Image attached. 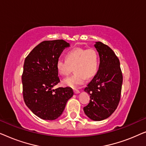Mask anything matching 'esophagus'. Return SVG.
I'll list each match as a JSON object with an SVG mask.
<instances>
[{
  "label": "esophagus",
  "instance_id": "34e87169",
  "mask_svg": "<svg viewBox=\"0 0 146 146\" xmlns=\"http://www.w3.org/2000/svg\"><path fill=\"white\" fill-rule=\"evenodd\" d=\"M74 93L76 94H78L80 93V91L78 90H77V89L74 90Z\"/></svg>",
  "mask_w": 146,
  "mask_h": 146
}]
</instances>
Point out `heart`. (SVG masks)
Returning a JSON list of instances; mask_svg holds the SVG:
<instances>
[{
    "label": "heart",
    "instance_id": "heart-1",
    "mask_svg": "<svg viewBox=\"0 0 146 146\" xmlns=\"http://www.w3.org/2000/svg\"><path fill=\"white\" fill-rule=\"evenodd\" d=\"M58 73L66 76L74 67V74L62 81L64 86L77 88L85 82L86 78H91L96 74L99 66V55L94 48L84 49L76 48L66 54V60L56 62Z\"/></svg>",
    "mask_w": 146,
    "mask_h": 146
}]
</instances>
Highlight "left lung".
<instances>
[{"instance_id":"obj_1","label":"left lung","mask_w":146,"mask_h":146,"mask_svg":"<svg viewBox=\"0 0 146 146\" xmlns=\"http://www.w3.org/2000/svg\"><path fill=\"white\" fill-rule=\"evenodd\" d=\"M94 46L99 54L100 66L84 88L90 100L84 111L90 119L101 121L110 116L118 106L123 76L119 60L112 50L101 42H96Z\"/></svg>"}]
</instances>
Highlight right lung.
Returning a JSON list of instances; mask_svg holds the SVG:
<instances>
[{
	"label": "right lung",
	"instance_id": "right-lung-1",
	"mask_svg": "<svg viewBox=\"0 0 146 146\" xmlns=\"http://www.w3.org/2000/svg\"><path fill=\"white\" fill-rule=\"evenodd\" d=\"M69 46L64 40L43 41L25 58L22 76L24 100L41 119H57L74 95L70 87L52 89L60 82L56 62L63 50Z\"/></svg>",
	"mask_w": 146,
	"mask_h": 146
}]
</instances>
